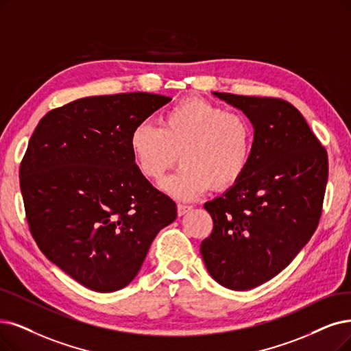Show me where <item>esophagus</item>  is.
<instances>
[{
	"mask_svg": "<svg viewBox=\"0 0 351 351\" xmlns=\"http://www.w3.org/2000/svg\"><path fill=\"white\" fill-rule=\"evenodd\" d=\"M191 208H193V206H190V204H181V203H178L177 204V215L178 216H184L187 212H190Z\"/></svg>",
	"mask_w": 351,
	"mask_h": 351,
	"instance_id": "obj_1",
	"label": "esophagus"
}]
</instances>
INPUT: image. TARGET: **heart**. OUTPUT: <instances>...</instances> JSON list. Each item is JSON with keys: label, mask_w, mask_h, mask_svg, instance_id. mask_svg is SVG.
<instances>
[{"label": "heart", "mask_w": 351, "mask_h": 351, "mask_svg": "<svg viewBox=\"0 0 351 351\" xmlns=\"http://www.w3.org/2000/svg\"><path fill=\"white\" fill-rule=\"evenodd\" d=\"M255 131L250 121L200 97H187L164 110L160 127L141 122L132 130L130 147L139 173L158 183L177 158L181 167L164 181V190L193 200L215 184L234 186L252 160Z\"/></svg>", "instance_id": "1"}]
</instances>
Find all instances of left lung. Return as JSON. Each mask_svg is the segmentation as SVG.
I'll return each instance as SVG.
<instances>
[{"label": "left lung", "instance_id": "8db88e82", "mask_svg": "<svg viewBox=\"0 0 351 351\" xmlns=\"http://www.w3.org/2000/svg\"><path fill=\"white\" fill-rule=\"evenodd\" d=\"M255 128L243 177L204 208L212 234L200 252L208 274L234 291L278 275L314 234L328 178L326 148L301 112L279 97L217 93Z\"/></svg>", "mask_w": 351, "mask_h": 351}]
</instances>
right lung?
Returning a JSON list of instances; mask_svg holds the SVG:
<instances>
[{"label": "right lung", "mask_w": 351, "mask_h": 351, "mask_svg": "<svg viewBox=\"0 0 351 351\" xmlns=\"http://www.w3.org/2000/svg\"><path fill=\"white\" fill-rule=\"evenodd\" d=\"M171 101L147 92L89 96L40 119L20 165L33 239L54 265L96 292L127 287L176 203L139 173L138 123Z\"/></svg>", "instance_id": "right-lung-1"}]
</instances>
